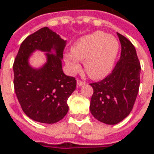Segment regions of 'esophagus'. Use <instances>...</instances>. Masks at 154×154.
<instances>
[{"label":"esophagus","instance_id":"34e87169","mask_svg":"<svg viewBox=\"0 0 154 154\" xmlns=\"http://www.w3.org/2000/svg\"><path fill=\"white\" fill-rule=\"evenodd\" d=\"M83 85H85V82H83L80 80H77V86H82Z\"/></svg>","mask_w":154,"mask_h":154}]
</instances>
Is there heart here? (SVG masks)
<instances>
[{
	"label": "heart",
	"instance_id": "obj_1",
	"mask_svg": "<svg viewBox=\"0 0 154 154\" xmlns=\"http://www.w3.org/2000/svg\"><path fill=\"white\" fill-rule=\"evenodd\" d=\"M118 51L119 43L114 36L96 32L76 42L72 47V54H67L64 60L72 74L80 70L79 61H84L86 74L92 79L99 80L112 70Z\"/></svg>",
	"mask_w": 154,
	"mask_h": 154
}]
</instances>
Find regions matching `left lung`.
I'll use <instances>...</instances> for the list:
<instances>
[{
	"instance_id": "8db88e82",
	"label": "left lung",
	"mask_w": 154,
	"mask_h": 154,
	"mask_svg": "<svg viewBox=\"0 0 154 154\" xmlns=\"http://www.w3.org/2000/svg\"><path fill=\"white\" fill-rule=\"evenodd\" d=\"M122 46L121 56L112 73L93 88L90 110L101 122L115 125L129 115L138 94L140 64L132 43L117 33Z\"/></svg>"
}]
</instances>
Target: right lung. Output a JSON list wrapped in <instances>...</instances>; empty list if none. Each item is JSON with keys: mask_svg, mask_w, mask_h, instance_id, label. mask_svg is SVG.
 Instances as JSON below:
<instances>
[{"mask_svg": "<svg viewBox=\"0 0 154 154\" xmlns=\"http://www.w3.org/2000/svg\"><path fill=\"white\" fill-rule=\"evenodd\" d=\"M65 46V40L44 27L28 36L20 47L13 67L15 93L23 111L34 121L51 124L68 113V98L75 90L76 80L62 70ZM36 50L45 52L46 62L39 68L29 64Z\"/></svg>", "mask_w": 154, "mask_h": 154, "instance_id": "add662e5", "label": "right lung"}]
</instances>
